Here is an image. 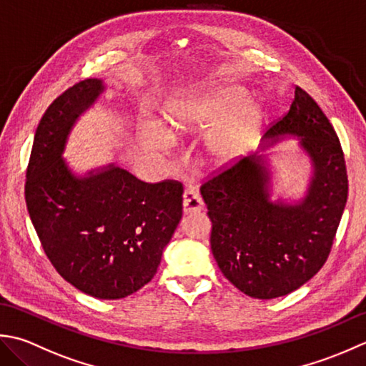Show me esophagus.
Here are the masks:
<instances>
[{"mask_svg": "<svg viewBox=\"0 0 366 366\" xmlns=\"http://www.w3.org/2000/svg\"><path fill=\"white\" fill-rule=\"evenodd\" d=\"M204 210V200L199 196L194 186L188 184L183 194V212L184 214H194Z\"/></svg>", "mask_w": 366, "mask_h": 366, "instance_id": "obj_1", "label": "esophagus"}]
</instances>
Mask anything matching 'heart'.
<instances>
[{
	"label": "heart",
	"mask_w": 366,
	"mask_h": 366,
	"mask_svg": "<svg viewBox=\"0 0 366 366\" xmlns=\"http://www.w3.org/2000/svg\"><path fill=\"white\" fill-rule=\"evenodd\" d=\"M248 101V92L238 85L189 88L167 101L164 122L178 136L214 128L207 139V156L216 167L229 166L251 150L262 131L265 112ZM137 136L140 145L153 153H166L172 147V137L158 122H142Z\"/></svg>",
	"instance_id": "1"
}]
</instances>
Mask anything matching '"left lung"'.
Masks as SVG:
<instances>
[{"mask_svg": "<svg viewBox=\"0 0 366 366\" xmlns=\"http://www.w3.org/2000/svg\"><path fill=\"white\" fill-rule=\"evenodd\" d=\"M285 137L300 139L312 162L307 196L298 202H272L262 154L219 169L200 186L216 264L238 290L260 300L290 294L322 268L347 200L340 139L300 86L287 114L265 132L272 144Z\"/></svg>", "mask_w": 366, "mask_h": 366, "instance_id": "left-lung-1", "label": "left lung"}]
</instances>
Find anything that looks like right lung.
Here are the masks:
<instances>
[{
    "instance_id": "add662e5",
    "label": "right lung",
    "mask_w": 366,
    "mask_h": 366,
    "mask_svg": "<svg viewBox=\"0 0 366 366\" xmlns=\"http://www.w3.org/2000/svg\"><path fill=\"white\" fill-rule=\"evenodd\" d=\"M102 92V80L85 79L50 104L34 134L25 200L55 270L81 292L117 300L156 274L183 216V184L145 183L115 166L81 178L71 172L66 139Z\"/></svg>"
}]
</instances>
